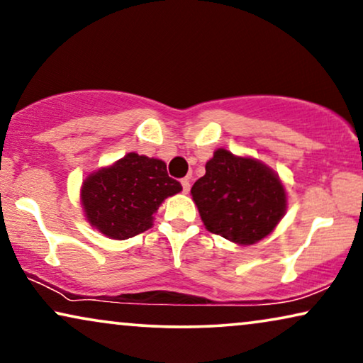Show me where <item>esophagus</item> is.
Masks as SVG:
<instances>
[{
  "mask_svg": "<svg viewBox=\"0 0 363 363\" xmlns=\"http://www.w3.org/2000/svg\"><path fill=\"white\" fill-rule=\"evenodd\" d=\"M182 186H183V193L190 191V186H191L190 178H183V180H182Z\"/></svg>",
  "mask_w": 363,
  "mask_h": 363,
  "instance_id": "obj_1",
  "label": "esophagus"
}]
</instances>
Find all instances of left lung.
<instances>
[{
	"instance_id": "left-lung-1",
	"label": "left lung",
	"mask_w": 363,
	"mask_h": 363,
	"mask_svg": "<svg viewBox=\"0 0 363 363\" xmlns=\"http://www.w3.org/2000/svg\"><path fill=\"white\" fill-rule=\"evenodd\" d=\"M191 196L206 230L238 245H255L286 213V190L264 163L218 148Z\"/></svg>"
}]
</instances>
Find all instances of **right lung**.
Listing matches in <instances>:
<instances>
[{
	"label": "right lung",
	"mask_w": 363,
	"mask_h": 363,
	"mask_svg": "<svg viewBox=\"0 0 363 363\" xmlns=\"http://www.w3.org/2000/svg\"><path fill=\"white\" fill-rule=\"evenodd\" d=\"M182 191L165 162L138 153L94 172L82 183L81 201L91 226L112 240H128L152 228L153 213Z\"/></svg>",
	"instance_id": "right-lung-1"
}]
</instances>
